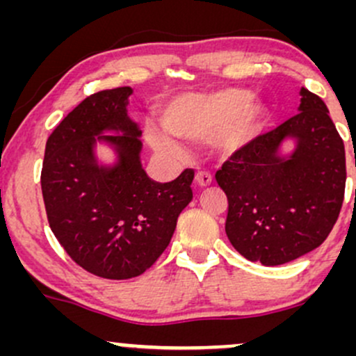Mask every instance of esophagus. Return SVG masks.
I'll return each instance as SVG.
<instances>
[{"label": "esophagus", "instance_id": "obj_1", "mask_svg": "<svg viewBox=\"0 0 356 356\" xmlns=\"http://www.w3.org/2000/svg\"><path fill=\"white\" fill-rule=\"evenodd\" d=\"M195 184H197V187H209L212 184V175L209 172H197L195 174Z\"/></svg>", "mask_w": 356, "mask_h": 356}]
</instances>
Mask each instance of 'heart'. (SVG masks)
Returning <instances> with one entry per match:
<instances>
[{
  "label": "heart",
  "instance_id": "obj_1",
  "mask_svg": "<svg viewBox=\"0 0 356 356\" xmlns=\"http://www.w3.org/2000/svg\"><path fill=\"white\" fill-rule=\"evenodd\" d=\"M268 120L264 102L252 99L246 88L224 87L201 93H182L174 97L161 110V124L147 129V140L164 155H175V138L206 137L211 134V147L224 157L248 149L257 140ZM170 134H167L166 132Z\"/></svg>",
  "mask_w": 356,
  "mask_h": 356
}]
</instances>
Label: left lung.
<instances>
[{"mask_svg":"<svg viewBox=\"0 0 356 356\" xmlns=\"http://www.w3.org/2000/svg\"><path fill=\"white\" fill-rule=\"evenodd\" d=\"M298 113L234 154L216 181L226 192L227 239L239 254L280 266L328 238L345 195V145L325 102L300 90ZM288 141L291 151H284Z\"/></svg>","mask_w":356,"mask_h":356,"instance_id":"obj_1","label":"left lung"}]
</instances>
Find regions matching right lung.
Masks as SVG:
<instances>
[{
    "label": "right lung",
    "instance_id": "right-lung-1",
    "mask_svg": "<svg viewBox=\"0 0 356 356\" xmlns=\"http://www.w3.org/2000/svg\"><path fill=\"white\" fill-rule=\"evenodd\" d=\"M132 93L102 90L76 105L48 137L42 169L53 234L79 266L107 280H129L152 266L192 201L194 170L165 184L145 174L142 130L127 113ZM99 145L114 152L110 165L96 155Z\"/></svg>",
    "mask_w": 356,
    "mask_h": 356
}]
</instances>
